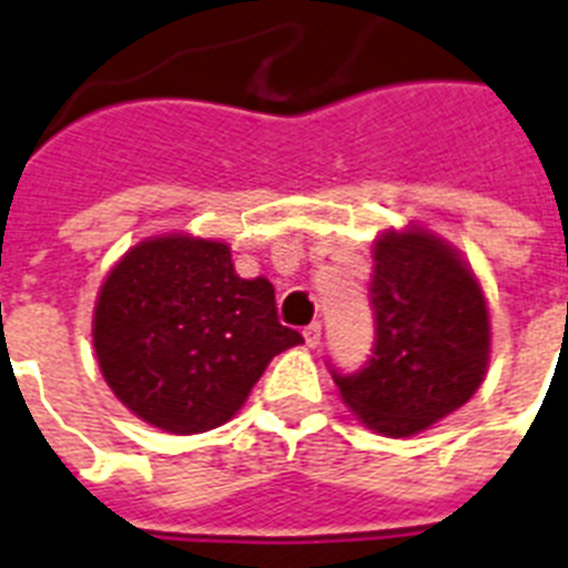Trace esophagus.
Wrapping results in <instances>:
<instances>
[{
  "mask_svg": "<svg viewBox=\"0 0 568 568\" xmlns=\"http://www.w3.org/2000/svg\"><path fill=\"white\" fill-rule=\"evenodd\" d=\"M303 338H306V347L315 349L317 344H321V324H308L306 329H303Z\"/></svg>",
  "mask_w": 568,
  "mask_h": 568,
  "instance_id": "obj_1",
  "label": "esophagus"
}]
</instances>
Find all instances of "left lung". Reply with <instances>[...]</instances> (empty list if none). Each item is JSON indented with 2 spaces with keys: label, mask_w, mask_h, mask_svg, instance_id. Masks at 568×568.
<instances>
[{
  "label": "left lung",
  "mask_w": 568,
  "mask_h": 568,
  "mask_svg": "<svg viewBox=\"0 0 568 568\" xmlns=\"http://www.w3.org/2000/svg\"><path fill=\"white\" fill-rule=\"evenodd\" d=\"M373 356L332 379L364 426L412 437L476 394L490 358V315L476 274L428 230L373 244Z\"/></svg>",
  "instance_id": "left-lung-1"
}]
</instances>
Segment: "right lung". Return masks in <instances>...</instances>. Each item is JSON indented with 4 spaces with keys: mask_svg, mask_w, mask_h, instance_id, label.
<instances>
[{
    "mask_svg": "<svg viewBox=\"0 0 568 568\" xmlns=\"http://www.w3.org/2000/svg\"><path fill=\"white\" fill-rule=\"evenodd\" d=\"M297 344L303 335L280 324L265 276L242 280L227 244L183 233L124 253L92 315L110 390L172 435L227 423L271 358Z\"/></svg>",
    "mask_w": 568,
    "mask_h": 568,
    "instance_id": "right-lung-1",
    "label": "right lung"
}]
</instances>
